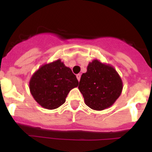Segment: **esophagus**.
Segmentation results:
<instances>
[{"instance_id": "obj_1", "label": "esophagus", "mask_w": 152, "mask_h": 152, "mask_svg": "<svg viewBox=\"0 0 152 152\" xmlns=\"http://www.w3.org/2000/svg\"><path fill=\"white\" fill-rule=\"evenodd\" d=\"M80 76H81V75H80V74H77V75H76V77H77V80H80Z\"/></svg>"}]
</instances>
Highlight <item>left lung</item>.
I'll return each mask as SVG.
<instances>
[{
  "mask_svg": "<svg viewBox=\"0 0 152 152\" xmlns=\"http://www.w3.org/2000/svg\"><path fill=\"white\" fill-rule=\"evenodd\" d=\"M78 89L87 106L102 111L111 107L121 96L123 82L113 66L94 59L81 75Z\"/></svg>",
  "mask_w": 152,
  "mask_h": 152,
  "instance_id": "8db88e82",
  "label": "left lung"
}]
</instances>
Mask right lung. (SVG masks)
I'll return each mask as SVG.
<instances>
[{
    "label": "right lung",
    "mask_w": 152,
    "mask_h": 152,
    "mask_svg": "<svg viewBox=\"0 0 152 152\" xmlns=\"http://www.w3.org/2000/svg\"><path fill=\"white\" fill-rule=\"evenodd\" d=\"M77 86L76 76L60 59L41 65L29 81V89L34 100L50 110L65 103L70 90Z\"/></svg>",
    "instance_id": "obj_1"
}]
</instances>
